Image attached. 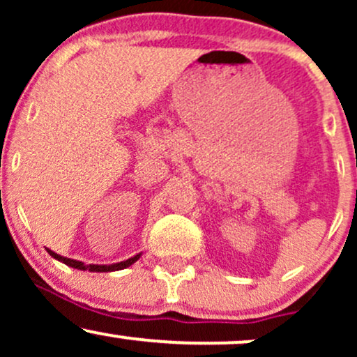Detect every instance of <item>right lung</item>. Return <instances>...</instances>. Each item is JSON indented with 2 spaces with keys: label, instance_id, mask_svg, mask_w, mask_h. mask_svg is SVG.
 Returning <instances> with one entry per match:
<instances>
[{
  "label": "right lung",
  "instance_id": "right-lung-1",
  "mask_svg": "<svg viewBox=\"0 0 357 357\" xmlns=\"http://www.w3.org/2000/svg\"><path fill=\"white\" fill-rule=\"evenodd\" d=\"M48 253H50V255H52L53 258H56V260L63 261V264L68 265V267L79 268V270H89V272H114V270L127 268V267H129V265H132L134 261H137L139 257H141V253H139V255L129 258V260L121 261V264H114V265H85V264H82V261L72 260V258L61 257V255H59V253L52 252V250H48Z\"/></svg>",
  "mask_w": 357,
  "mask_h": 357
}]
</instances>
